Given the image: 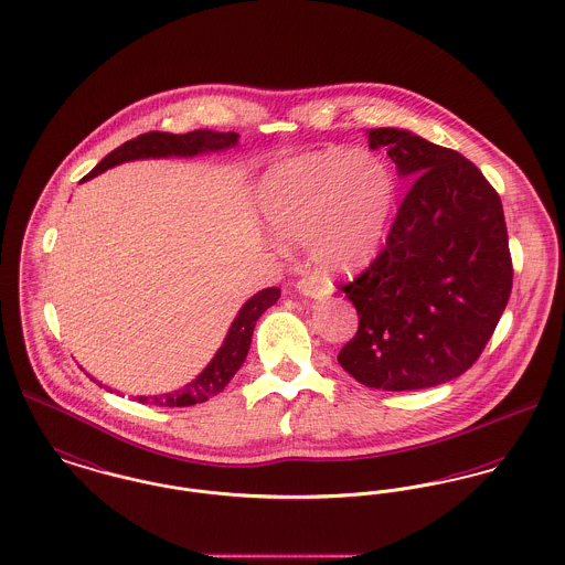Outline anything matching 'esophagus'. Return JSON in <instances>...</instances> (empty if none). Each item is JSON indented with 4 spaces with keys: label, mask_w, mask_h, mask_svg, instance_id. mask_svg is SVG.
<instances>
[{
    "label": "esophagus",
    "mask_w": 565,
    "mask_h": 565,
    "mask_svg": "<svg viewBox=\"0 0 565 565\" xmlns=\"http://www.w3.org/2000/svg\"><path fill=\"white\" fill-rule=\"evenodd\" d=\"M296 287L299 294L308 297H323L329 294V289L319 278H301V280H297Z\"/></svg>",
    "instance_id": "esophagus-1"
}]
</instances>
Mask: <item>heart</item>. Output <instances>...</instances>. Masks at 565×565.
<instances>
[{
  "label": "heart",
  "mask_w": 565,
  "mask_h": 565,
  "mask_svg": "<svg viewBox=\"0 0 565 565\" xmlns=\"http://www.w3.org/2000/svg\"><path fill=\"white\" fill-rule=\"evenodd\" d=\"M395 191V177L381 157L329 149L269 170L259 186V209L276 238L306 239L319 268L351 274L376 257Z\"/></svg>",
  "instance_id": "obj_1"
}]
</instances>
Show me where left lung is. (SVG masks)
Returning a JSON list of instances; mask_svg holds the SVG:
<instances>
[{"label": "left lung", "instance_id": "1", "mask_svg": "<svg viewBox=\"0 0 565 565\" xmlns=\"http://www.w3.org/2000/svg\"><path fill=\"white\" fill-rule=\"evenodd\" d=\"M367 140L413 182L379 257L340 287L359 327L338 361L370 388L443 385L475 365L512 291L502 200L457 150L393 127Z\"/></svg>", "mask_w": 565, "mask_h": 565}]
</instances>
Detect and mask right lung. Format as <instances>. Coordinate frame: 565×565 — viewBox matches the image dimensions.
I'll use <instances>...</instances> for the list:
<instances>
[{"label": "right lung", "instance_id": "1", "mask_svg": "<svg viewBox=\"0 0 565 565\" xmlns=\"http://www.w3.org/2000/svg\"><path fill=\"white\" fill-rule=\"evenodd\" d=\"M236 145H238V134H234V131H227V134H218V131H210V129H198V131H189V134L149 131L134 140H127L125 145H120L119 149L106 154L83 180L93 179V177L106 172L108 168H115L119 163L134 161V159H150V157L154 159V157H172V154L193 157L198 152L230 149ZM278 297H280V289L269 287V289L259 291L257 296L250 297L239 308L238 317L234 319V323L223 340V347L216 351V355L206 365V370L195 381H191L189 385L182 386L179 391H172V393H163V395H154V397L138 395L136 399L140 404L182 408V406L202 404L212 395L221 393L234 379V374L238 372L239 365L248 355L250 338H253V329H255L257 319L268 310L269 306L276 303Z\"/></svg>", "mask_w": 565, "mask_h": 565}]
</instances>
